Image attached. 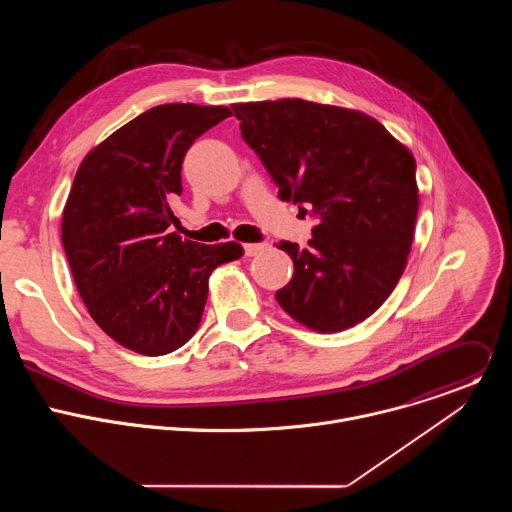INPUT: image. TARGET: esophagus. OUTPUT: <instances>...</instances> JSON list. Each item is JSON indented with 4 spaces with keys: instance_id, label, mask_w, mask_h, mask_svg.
Listing matches in <instances>:
<instances>
[{
    "instance_id": "34e87169",
    "label": "esophagus",
    "mask_w": 512,
    "mask_h": 512,
    "mask_svg": "<svg viewBox=\"0 0 512 512\" xmlns=\"http://www.w3.org/2000/svg\"><path fill=\"white\" fill-rule=\"evenodd\" d=\"M265 249H267L265 243H249V245H245V255L247 257H255V255L263 253Z\"/></svg>"
}]
</instances>
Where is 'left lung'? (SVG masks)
I'll return each mask as SVG.
<instances>
[{"label":"left lung","mask_w":512,"mask_h":512,"mask_svg":"<svg viewBox=\"0 0 512 512\" xmlns=\"http://www.w3.org/2000/svg\"><path fill=\"white\" fill-rule=\"evenodd\" d=\"M243 139L279 198L318 216L308 249L281 241L294 277L279 306L330 334L375 314L401 279L419 194L415 158L377 119L354 109L279 99L235 103Z\"/></svg>","instance_id":"obj_1"}]
</instances>
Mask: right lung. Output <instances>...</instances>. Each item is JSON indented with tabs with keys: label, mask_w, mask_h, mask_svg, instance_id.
Listing matches in <instances>:
<instances>
[{
	"label": "right lung",
	"mask_w": 512,
	"mask_h": 512,
	"mask_svg": "<svg viewBox=\"0 0 512 512\" xmlns=\"http://www.w3.org/2000/svg\"><path fill=\"white\" fill-rule=\"evenodd\" d=\"M229 107L168 103L111 133L81 162L62 210V245L99 328L121 346L162 356L198 330L208 277L243 257L235 241L198 245L170 231L182 162Z\"/></svg>",
	"instance_id": "add662e5"
}]
</instances>
